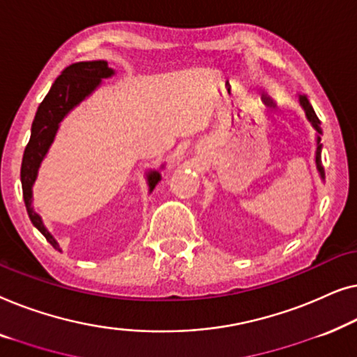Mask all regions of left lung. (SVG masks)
Instances as JSON below:
<instances>
[{
  "mask_svg": "<svg viewBox=\"0 0 357 357\" xmlns=\"http://www.w3.org/2000/svg\"><path fill=\"white\" fill-rule=\"evenodd\" d=\"M299 103L301 107L304 108V113L305 116H307L309 123L312 124V128L317 130V150H315V165H317V169H319V174L320 178L325 179V172H324V167H322V160H320V153H322V144H320V134H322V129H320V119L317 118V114H315L312 105L309 103V100L305 95H301L299 97Z\"/></svg>",
  "mask_w": 357,
  "mask_h": 357,
  "instance_id": "1",
  "label": "left lung"
}]
</instances>
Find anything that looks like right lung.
I'll return each instance as SVG.
<instances>
[{
  "instance_id": "obj_1",
  "label": "right lung",
  "mask_w": 357,
  "mask_h": 357,
  "mask_svg": "<svg viewBox=\"0 0 357 357\" xmlns=\"http://www.w3.org/2000/svg\"><path fill=\"white\" fill-rule=\"evenodd\" d=\"M114 71L108 68V63L103 59L98 61H80L68 66L61 73V76L54 80V84L50 89L47 97L40 103V107L35 113L32 123V132L26 150H24L22 167H21V183L24 202L29 213L30 222L40 233H42L50 244L54 249L59 250V244L56 239L50 234V231L45 228V225L38 213L33 212L32 207V185L37 179V173L40 163L47 155L50 145L53 144L54 135L58 132L59 123L64 116L71 112L74 107L89 97L95 89L102 84V79L112 77ZM149 188L152 192L158 181L162 179L158 172L149 173Z\"/></svg>"
}]
</instances>
